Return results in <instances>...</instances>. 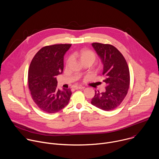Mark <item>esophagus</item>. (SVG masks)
<instances>
[{"label":"esophagus","mask_w":159,"mask_h":159,"mask_svg":"<svg viewBox=\"0 0 159 159\" xmlns=\"http://www.w3.org/2000/svg\"><path fill=\"white\" fill-rule=\"evenodd\" d=\"M84 88H85L84 87H81V86H75L74 87V89H76V90H77V89H84Z\"/></svg>","instance_id":"esophagus-1"}]
</instances>
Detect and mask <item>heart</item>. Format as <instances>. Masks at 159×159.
Masks as SVG:
<instances>
[{
    "label": "heart",
    "instance_id": "b5f03b06",
    "mask_svg": "<svg viewBox=\"0 0 159 159\" xmlns=\"http://www.w3.org/2000/svg\"><path fill=\"white\" fill-rule=\"evenodd\" d=\"M72 57L78 59L82 65H84L85 63H89L90 65H92L96 60L95 53L92 50L85 48L75 52L72 55ZM70 61V58L67 59L66 65L69 63Z\"/></svg>",
    "mask_w": 159,
    "mask_h": 159
}]
</instances>
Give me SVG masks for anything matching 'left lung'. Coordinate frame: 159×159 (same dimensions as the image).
Listing matches in <instances>:
<instances>
[{
    "instance_id": "obj_1",
    "label": "left lung",
    "mask_w": 159,
    "mask_h": 159,
    "mask_svg": "<svg viewBox=\"0 0 159 159\" xmlns=\"http://www.w3.org/2000/svg\"><path fill=\"white\" fill-rule=\"evenodd\" d=\"M92 46L103 65L104 92L95 90L91 104L104 111H111L120 105L126 97L129 86V71L126 61L114 46L99 43Z\"/></svg>"
}]
</instances>
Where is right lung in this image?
<instances>
[{
  "label": "right lung",
  "instance_id": "obj_1",
  "mask_svg": "<svg viewBox=\"0 0 159 159\" xmlns=\"http://www.w3.org/2000/svg\"><path fill=\"white\" fill-rule=\"evenodd\" d=\"M72 44H59L40 49L33 57L28 71V85L33 100L47 113L64 108L70 99V89L57 88V76L63 70V57Z\"/></svg>",
  "mask_w": 159,
  "mask_h": 159
}]
</instances>
